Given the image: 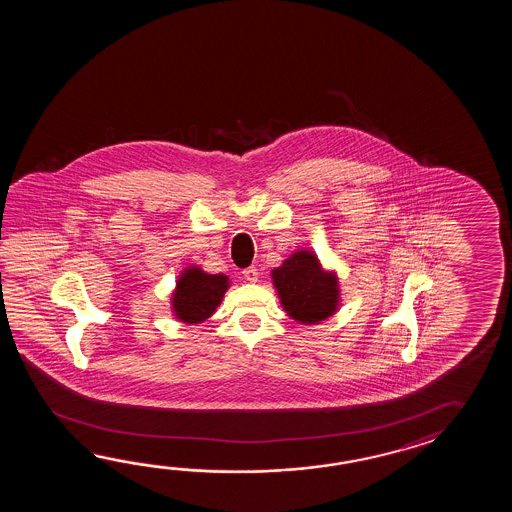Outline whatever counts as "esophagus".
<instances>
[{
    "instance_id": "obj_1",
    "label": "esophagus",
    "mask_w": 512,
    "mask_h": 512,
    "mask_svg": "<svg viewBox=\"0 0 512 512\" xmlns=\"http://www.w3.org/2000/svg\"><path fill=\"white\" fill-rule=\"evenodd\" d=\"M243 276H245V280H247V282L251 283L258 282V278H260V274H258V269H256V267H249V269H245V271H243Z\"/></svg>"
}]
</instances>
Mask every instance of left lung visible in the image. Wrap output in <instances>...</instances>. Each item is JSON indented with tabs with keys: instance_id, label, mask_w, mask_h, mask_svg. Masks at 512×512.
Listing matches in <instances>:
<instances>
[{
	"instance_id": "1",
	"label": "left lung",
	"mask_w": 512,
	"mask_h": 512,
	"mask_svg": "<svg viewBox=\"0 0 512 512\" xmlns=\"http://www.w3.org/2000/svg\"><path fill=\"white\" fill-rule=\"evenodd\" d=\"M283 311L302 326H315L340 307L337 271H329L316 252L298 249L271 271Z\"/></svg>"
}]
</instances>
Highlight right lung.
<instances>
[{
  "mask_svg": "<svg viewBox=\"0 0 512 512\" xmlns=\"http://www.w3.org/2000/svg\"><path fill=\"white\" fill-rule=\"evenodd\" d=\"M229 287V276L208 274L197 265H188L179 274L172 291V315L186 326L201 324L216 313Z\"/></svg>",
  "mask_w": 512,
  "mask_h": 512,
  "instance_id": "1",
  "label": "right lung"
}]
</instances>
